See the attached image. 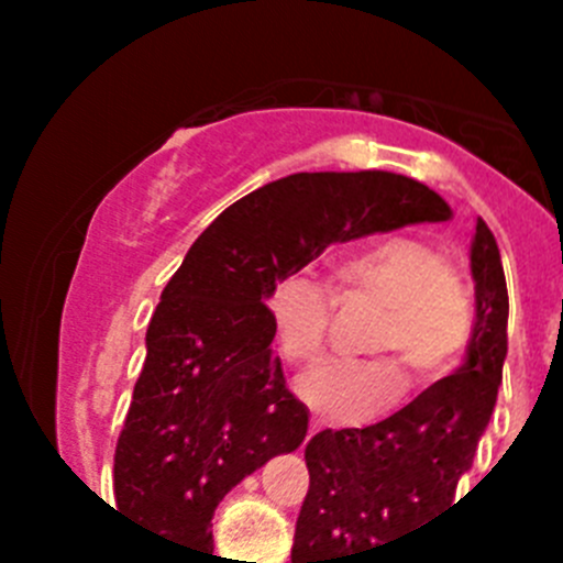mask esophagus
<instances>
[{
  "mask_svg": "<svg viewBox=\"0 0 563 563\" xmlns=\"http://www.w3.org/2000/svg\"><path fill=\"white\" fill-rule=\"evenodd\" d=\"M318 431H321V422L312 420V422H310V437H312V434H318Z\"/></svg>",
  "mask_w": 563,
  "mask_h": 563,
  "instance_id": "1",
  "label": "esophagus"
}]
</instances>
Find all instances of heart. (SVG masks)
<instances>
[{"mask_svg":"<svg viewBox=\"0 0 563 563\" xmlns=\"http://www.w3.org/2000/svg\"><path fill=\"white\" fill-rule=\"evenodd\" d=\"M332 301L343 310L375 307L363 352L390 361H335L298 380V395L327 420L361 422L380 411L400 386L442 377L465 350L471 307L442 253L426 239L383 236L346 253L332 271V296L307 276H287L271 287L273 343L296 366L324 355Z\"/></svg>","mask_w":563,"mask_h":563,"instance_id":"b5f03b06","label":"heart"}]
</instances>
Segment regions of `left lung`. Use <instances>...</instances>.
I'll use <instances>...</instances> for the list:
<instances>
[{
    "label": "left lung",
    "mask_w": 563,
    "mask_h": 563,
    "mask_svg": "<svg viewBox=\"0 0 563 563\" xmlns=\"http://www.w3.org/2000/svg\"><path fill=\"white\" fill-rule=\"evenodd\" d=\"M471 273L476 324L460 369L375 426L324 429L307 442L310 490L296 521L292 563H369L372 550L454 507L456 485L494 415L507 355L505 271L482 217Z\"/></svg>",
    "instance_id": "1"
}]
</instances>
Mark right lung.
<instances>
[{
	"label": "right lung",
	"instance_id": "right-lung-1",
	"mask_svg": "<svg viewBox=\"0 0 563 563\" xmlns=\"http://www.w3.org/2000/svg\"><path fill=\"white\" fill-rule=\"evenodd\" d=\"M429 186L391 172H301L217 217L168 278L114 449V499L161 539L208 550L233 485L307 437V406L273 355L271 287L332 242L449 220Z\"/></svg>",
	"mask_w": 563,
	"mask_h": 563
}]
</instances>
